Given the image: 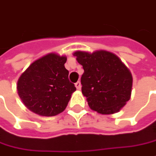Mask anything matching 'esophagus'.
<instances>
[{"mask_svg": "<svg viewBox=\"0 0 156 156\" xmlns=\"http://www.w3.org/2000/svg\"><path fill=\"white\" fill-rule=\"evenodd\" d=\"M75 87H76V88H77L78 90H80V89H81V83H80L79 81H78V82L75 84Z\"/></svg>", "mask_w": 156, "mask_h": 156, "instance_id": "obj_1", "label": "esophagus"}]
</instances>
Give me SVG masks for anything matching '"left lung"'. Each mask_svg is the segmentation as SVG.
<instances>
[{
    "mask_svg": "<svg viewBox=\"0 0 156 156\" xmlns=\"http://www.w3.org/2000/svg\"><path fill=\"white\" fill-rule=\"evenodd\" d=\"M83 66L82 94L91 109L102 115L118 112L130 100L133 76L115 54L105 50L73 54Z\"/></svg>",
    "mask_w": 156,
    "mask_h": 156,
    "instance_id": "obj_1",
    "label": "left lung"
}]
</instances>
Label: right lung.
Returning a JSON list of instances; mask_svg holds the SVG:
<instances>
[{
    "label": "right lung",
    "instance_id": "1",
    "mask_svg": "<svg viewBox=\"0 0 156 156\" xmlns=\"http://www.w3.org/2000/svg\"><path fill=\"white\" fill-rule=\"evenodd\" d=\"M66 61V56L48 54L34 61L18 78V95L32 112L53 116L66 108L72 93L76 91L64 67Z\"/></svg>",
    "mask_w": 156,
    "mask_h": 156
}]
</instances>
